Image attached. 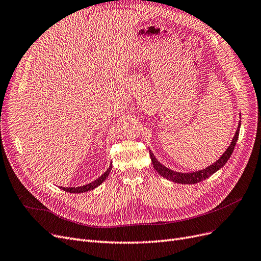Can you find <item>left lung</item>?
<instances>
[{
    "label": "left lung",
    "mask_w": 261,
    "mask_h": 261,
    "mask_svg": "<svg viewBox=\"0 0 261 261\" xmlns=\"http://www.w3.org/2000/svg\"><path fill=\"white\" fill-rule=\"evenodd\" d=\"M240 127H241V122L239 123V126L237 128L236 135L233 136L232 141L230 143V146L227 148V150L223 152V154L216 162H215L214 164H212L211 166L206 167L204 169L196 170V172H192V173L175 172V170L169 169L166 166H164L163 164H161L160 162L156 160V158L154 156V154L152 153L151 150H149L152 164H153V167L159 173V175L168 179V180L173 181V182L184 184V185H193V184H197L200 181H203V180H205L206 178H208L213 174L216 173L217 170H219L224 164L227 163L228 160L230 159V156L232 154L233 150H234L236 145H237V141H238V138H239V133H240Z\"/></svg>",
    "instance_id": "obj_1"
}]
</instances>
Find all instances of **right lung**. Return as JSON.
I'll return each mask as SVG.
<instances>
[{"instance_id":"obj_1","label":"right lung","mask_w":261,"mask_h":261,"mask_svg":"<svg viewBox=\"0 0 261 261\" xmlns=\"http://www.w3.org/2000/svg\"><path fill=\"white\" fill-rule=\"evenodd\" d=\"M111 169H112V163L110 164V166L108 167V169L106 170V172H105L99 178H97L96 180L92 181L91 184H87V185L81 186V187H69V188L60 187V189H61V190L70 192V193H83V192H87V191L94 190L95 188H97L98 186H100V185L106 180L107 177L109 176V174H110V172H111Z\"/></svg>"}]
</instances>
